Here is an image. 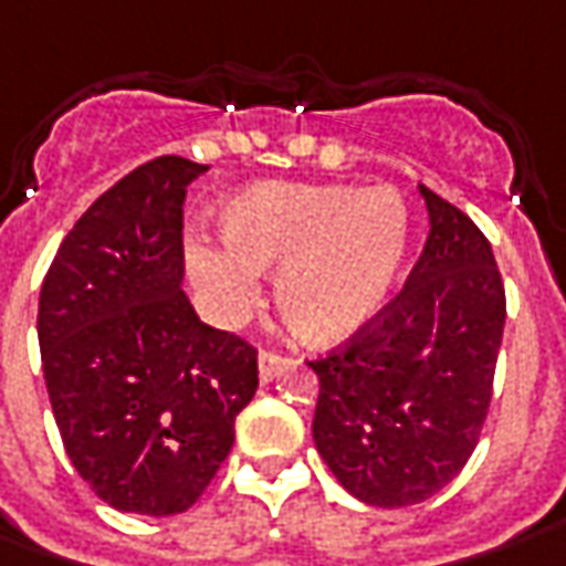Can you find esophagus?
Segmentation results:
<instances>
[{
	"mask_svg": "<svg viewBox=\"0 0 566 566\" xmlns=\"http://www.w3.org/2000/svg\"><path fill=\"white\" fill-rule=\"evenodd\" d=\"M256 368H260V380L269 384V380L275 378V375L284 368V359L282 356H275V353H266V349H263V353L256 356Z\"/></svg>",
	"mask_w": 566,
	"mask_h": 566,
	"instance_id": "esophagus-1",
	"label": "esophagus"
}]
</instances>
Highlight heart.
<instances>
[{"label":"heart","mask_w":566,"mask_h":566,"mask_svg":"<svg viewBox=\"0 0 566 566\" xmlns=\"http://www.w3.org/2000/svg\"><path fill=\"white\" fill-rule=\"evenodd\" d=\"M226 244L195 238L188 272L210 315L234 325L275 270L272 300L306 344H340L387 306L409 251V210L394 188L260 186L222 207Z\"/></svg>","instance_id":"b5f03b06"}]
</instances>
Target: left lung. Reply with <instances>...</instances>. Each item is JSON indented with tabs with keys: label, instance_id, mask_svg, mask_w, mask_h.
I'll list each match as a JSON object with an SVG mask.
<instances>
[{
	"label": "left lung",
	"instance_id": "left-lung-1",
	"mask_svg": "<svg viewBox=\"0 0 566 566\" xmlns=\"http://www.w3.org/2000/svg\"><path fill=\"white\" fill-rule=\"evenodd\" d=\"M418 191L430 232L402 294L356 344L310 363L315 449L340 486L375 509L424 502L471 459L505 332L490 241L459 207Z\"/></svg>",
	"mask_w": 566,
	"mask_h": 566
}]
</instances>
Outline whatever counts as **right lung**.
<instances>
[{"instance_id": "right-lung-1", "label": "right lung", "mask_w": 566, "mask_h": 566, "mask_svg": "<svg viewBox=\"0 0 566 566\" xmlns=\"http://www.w3.org/2000/svg\"><path fill=\"white\" fill-rule=\"evenodd\" d=\"M207 170L157 157L76 219L40 291V353L76 474L111 509L188 511L232 452L256 349L188 303L186 188Z\"/></svg>"}]
</instances>
